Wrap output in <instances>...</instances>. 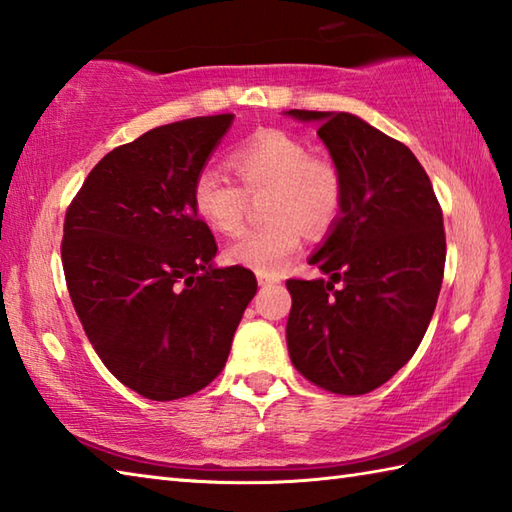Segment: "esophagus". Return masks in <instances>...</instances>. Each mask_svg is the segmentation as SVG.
<instances>
[{
  "mask_svg": "<svg viewBox=\"0 0 512 512\" xmlns=\"http://www.w3.org/2000/svg\"><path fill=\"white\" fill-rule=\"evenodd\" d=\"M257 282H259V286H275V284H280V277L268 275V273H257Z\"/></svg>",
  "mask_w": 512,
  "mask_h": 512,
  "instance_id": "obj_1",
  "label": "esophagus"
}]
</instances>
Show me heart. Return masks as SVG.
<instances>
[{"label":"heart","mask_w":512,"mask_h":512,"mask_svg":"<svg viewBox=\"0 0 512 512\" xmlns=\"http://www.w3.org/2000/svg\"><path fill=\"white\" fill-rule=\"evenodd\" d=\"M241 185L215 167L197 174L192 206L203 224L221 235L244 226L248 197L266 194L268 224L232 241L226 257L257 273H280L302 248V228L324 232L342 206V179L333 163L315 159L300 138L282 129H259L230 154Z\"/></svg>","instance_id":"heart-1"}]
</instances>
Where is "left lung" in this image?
I'll return each instance as SVG.
<instances>
[{
    "label": "left lung",
    "instance_id": "obj_1",
    "mask_svg": "<svg viewBox=\"0 0 512 512\" xmlns=\"http://www.w3.org/2000/svg\"><path fill=\"white\" fill-rule=\"evenodd\" d=\"M320 123L342 179L340 217L309 264L329 280H288L295 369L331 394L387 383L421 345L445 266L443 212L430 176L401 141L353 114L291 109Z\"/></svg>",
    "mask_w": 512,
    "mask_h": 512
}]
</instances>
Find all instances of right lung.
Wrapping results in <instances>:
<instances>
[{"label": "right lung", "mask_w": 512, "mask_h": 512, "mask_svg": "<svg viewBox=\"0 0 512 512\" xmlns=\"http://www.w3.org/2000/svg\"><path fill=\"white\" fill-rule=\"evenodd\" d=\"M232 118L179 120L116 147L64 217L62 266L82 329L111 374L150 401L221 374L257 293L248 268L212 266L217 241L192 206Z\"/></svg>", "instance_id": "1"}]
</instances>
